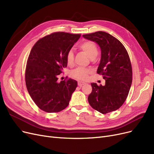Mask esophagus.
<instances>
[{"mask_svg": "<svg viewBox=\"0 0 154 154\" xmlns=\"http://www.w3.org/2000/svg\"><path fill=\"white\" fill-rule=\"evenodd\" d=\"M85 84V82H81V81H79L78 82V86H80V87H82L83 85Z\"/></svg>", "mask_w": 154, "mask_h": 154, "instance_id": "1", "label": "esophagus"}]
</instances>
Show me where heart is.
<instances>
[{
	"label": "heart",
	"instance_id": "b5f03b06",
	"mask_svg": "<svg viewBox=\"0 0 154 154\" xmlns=\"http://www.w3.org/2000/svg\"><path fill=\"white\" fill-rule=\"evenodd\" d=\"M79 49L86 53L89 58L94 60L98 54V49L96 44L90 41H84L79 45ZM66 61L68 65L72 66L73 64L74 54L72 50H69L66 53ZM90 71L87 68H77L70 72V75L78 80H86L88 77Z\"/></svg>",
	"mask_w": 154,
	"mask_h": 154
}]
</instances>
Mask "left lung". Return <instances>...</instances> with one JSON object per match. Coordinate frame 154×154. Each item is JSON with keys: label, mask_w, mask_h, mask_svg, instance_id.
I'll list each match as a JSON object with an SVG mask.
<instances>
[{"label": "left lung", "mask_w": 154, "mask_h": 154, "mask_svg": "<svg viewBox=\"0 0 154 154\" xmlns=\"http://www.w3.org/2000/svg\"><path fill=\"white\" fill-rule=\"evenodd\" d=\"M97 43L101 49V60L97 73L103 75L104 86L91 83L88 101L92 108L105 114L115 111L126 101L133 80L129 56L123 44L110 34L96 32L82 35Z\"/></svg>", "instance_id": "1"}]
</instances>
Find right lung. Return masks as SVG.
Segmentation results:
<instances>
[{
	"mask_svg": "<svg viewBox=\"0 0 154 154\" xmlns=\"http://www.w3.org/2000/svg\"><path fill=\"white\" fill-rule=\"evenodd\" d=\"M80 37L81 34L54 32L33 46L26 63L25 82L30 97L42 110L58 112L69 104L77 82L72 79L57 81L67 66V52Z\"/></svg>",
	"mask_w": 154,
	"mask_h": 154,
	"instance_id": "right-lung-1",
	"label": "right lung"
}]
</instances>
